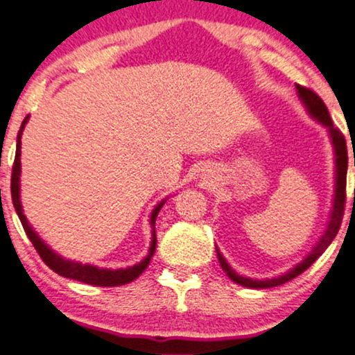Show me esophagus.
I'll list each match as a JSON object with an SVG mask.
<instances>
[{
  "mask_svg": "<svg viewBox=\"0 0 355 355\" xmlns=\"http://www.w3.org/2000/svg\"><path fill=\"white\" fill-rule=\"evenodd\" d=\"M204 180H207V182H213V178H211L209 171H206V173H204Z\"/></svg>",
  "mask_w": 355,
  "mask_h": 355,
  "instance_id": "1",
  "label": "esophagus"
}]
</instances>
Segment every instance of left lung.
<instances>
[{
  "label": "left lung",
  "instance_id": "1",
  "mask_svg": "<svg viewBox=\"0 0 355 355\" xmlns=\"http://www.w3.org/2000/svg\"><path fill=\"white\" fill-rule=\"evenodd\" d=\"M297 89V96H299L300 103L306 108L307 114L313 118L314 121H318L320 125H323L328 132V137H330V142L333 146V156H335V185H333V200H331V209H330V216H328L327 221V228L321 234L320 241L314 244L313 249L302 257V261L295 264L293 268H290L288 271L285 273L278 275V277L273 278H250V277H244V275L237 273L234 268L228 264V261L225 259L223 254L220 252V249L216 247V256L218 261H220L221 268L227 273V277L230 278L232 282L235 284L242 285V287L247 288H273L278 287V285H284L287 282L293 280L295 277H299L300 273L307 270L321 254L327 250V247L331 244L335 235L338 234L340 223H342V216H343V206H345V180H347V144L343 135L340 134L338 128L333 127V121L330 118V113H328V108L324 106V103L321 101V98L318 94H314L313 91L309 89L302 87V85H295ZM355 164V159H354Z\"/></svg>",
  "mask_w": 355,
  "mask_h": 355
}]
</instances>
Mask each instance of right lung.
Here are the masks:
<instances>
[{
    "label": "right lung",
    "instance_id": "obj_1",
    "mask_svg": "<svg viewBox=\"0 0 355 355\" xmlns=\"http://www.w3.org/2000/svg\"><path fill=\"white\" fill-rule=\"evenodd\" d=\"M28 121V116L22 121V127H20L19 135H17V153H15V163H13V173H12V200L13 206H15L17 214H19L20 221H22V227L27 234V237L31 239L32 245L35 247V250L39 252V256L42 257L46 264L51 268L55 273H58L60 277L71 278V280L82 282V284L87 285H96V287H118V285H125L134 282L135 278H139L142 275V271L148 268L149 261H151L153 254L156 250V232H155V223L156 216L159 213L161 207L164 206L168 198L161 199L159 202L153 207L151 214H149V225H151V242H149V250L148 256L144 259H141L139 263H135L134 266L127 268H99L94 264L89 263H80V261H71L63 257L62 254L55 252L41 237H39L37 232L34 230L31 223H28L27 216L24 214V206L22 200H20V175H22V163H20V155H22V134L25 123Z\"/></svg>",
    "mask_w": 355,
    "mask_h": 355
}]
</instances>
